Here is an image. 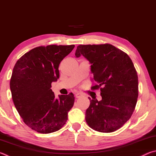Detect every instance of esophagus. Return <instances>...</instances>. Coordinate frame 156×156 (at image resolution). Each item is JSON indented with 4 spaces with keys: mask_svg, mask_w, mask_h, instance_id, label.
I'll return each mask as SVG.
<instances>
[{
    "mask_svg": "<svg viewBox=\"0 0 156 156\" xmlns=\"http://www.w3.org/2000/svg\"><path fill=\"white\" fill-rule=\"evenodd\" d=\"M75 96L76 98H80L82 96V94L80 93H79V92H76L75 94Z\"/></svg>",
    "mask_w": 156,
    "mask_h": 156,
    "instance_id": "obj_1",
    "label": "esophagus"
}]
</instances>
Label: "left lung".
I'll use <instances>...</instances> for the list:
<instances>
[{
	"label": "left lung",
	"instance_id": "1",
	"mask_svg": "<svg viewBox=\"0 0 156 156\" xmlns=\"http://www.w3.org/2000/svg\"><path fill=\"white\" fill-rule=\"evenodd\" d=\"M76 56L81 55L91 63L92 90L99 89L102 100L91 99L85 120L94 130L113 132L130 119L138 97V78L133 63L125 52L112 44H80Z\"/></svg>",
	"mask_w": 156,
	"mask_h": 156
}]
</instances>
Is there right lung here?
<instances>
[{"label":"right lung","mask_w":156,"mask_h":156,"mask_svg":"<svg viewBox=\"0 0 156 156\" xmlns=\"http://www.w3.org/2000/svg\"><path fill=\"white\" fill-rule=\"evenodd\" d=\"M74 44L37 47L21 56L13 69L10 89L15 107L26 125L41 133L58 131L74 104L72 93L55 98L52 82L59 78L60 62Z\"/></svg>","instance_id":"1"}]
</instances>
